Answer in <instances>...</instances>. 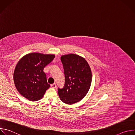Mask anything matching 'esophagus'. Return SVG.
Returning <instances> with one entry per match:
<instances>
[{"label":"esophagus","mask_w":135,"mask_h":135,"mask_svg":"<svg viewBox=\"0 0 135 135\" xmlns=\"http://www.w3.org/2000/svg\"><path fill=\"white\" fill-rule=\"evenodd\" d=\"M51 86L52 88H55L56 87V85L55 83H53L51 85Z\"/></svg>","instance_id":"esophagus-1"}]
</instances>
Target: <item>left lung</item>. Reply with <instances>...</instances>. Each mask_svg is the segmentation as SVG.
I'll use <instances>...</instances> for the list:
<instances>
[{"mask_svg":"<svg viewBox=\"0 0 135 135\" xmlns=\"http://www.w3.org/2000/svg\"><path fill=\"white\" fill-rule=\"evenodd\" d=\"M65 76L63 88H58L61 100L71 105L81 100L88 92L92 81L91 68L84 57L75 54L61 56Z\"/></svg>","mask_w":135,"mask_h":135,"instance_id":"8db88e82","label":"left lung"}]
</instances>
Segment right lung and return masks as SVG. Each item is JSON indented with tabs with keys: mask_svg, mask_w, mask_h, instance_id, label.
I'll list each match as a JSON object with an SVG mask.
<instances>
[{
	"mask_svg": "<svg viewBox=\"0 0 135 135\" xmlns=\"http://www.w3.org/2000/svg\"><path fill=\"white\" fill-rule=\"evenodd\" d=\"M53 54L29 53L16 65L13 79L18 92L32 102L42 99L50 85L47 83L44 68L54 58Z\"/></svg>",
	"mask_w": 135,
	"mask_h": 135,
	"instance_id": "1",
	"label": "right lung"
}]
</instances>
